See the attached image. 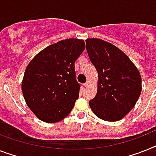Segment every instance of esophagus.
I'll return each mask as SVG.
<instances>
[{"instance_id": "34e87169", "label": "esophagus", "mask_w": 156, "mask_h": 156, "mask_svg": "<svg viewBox=\"0 0 156 156\" xmlns=\"http://www.w3.org/2000/svg\"><path fill=\"white\" fill-rule=\"evenodd\" d=\"M89 84H90V81L87 80V82L83 84V86H84V87H87V86H89Z\"/></svg>"}]
</instances>
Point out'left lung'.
<instances>
[{
	"instance_id": "obj_1",
	"label": "left lung",
	"mask_w": 156,
	"mask_h": 156,
	"mask_svg": "<svg viewBox=\"0 0 156 156\" xmlns=\"http://www.w3.org/2000/svg\"><path fill=\"white\" fill-rule=\"evenodd\" d=\"M86 48L98 73L96 96L89 101L100 119L115 122L123 119L136 105L142 90L141 76L129 57L103 40H86Z\"/></svg>"
}]
</instances>
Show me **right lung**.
<instances>
[{"label":"right lung","mask_w":156,"mask_h":156,"mask_svg":"<svg viewBox=\"0 0 156 156\" xmlns=\"http://www.w3.org/2000/svg\"><path fill=\"white\" fill-rule=\"evenodd\" d=\"M84 48L83 40H63L44 48L28 64L21 89L27 105L39 119L56 123L73 110L80 87L75 62Z\"/></svg>","instance_id":"add662e5"}]
</instances>
